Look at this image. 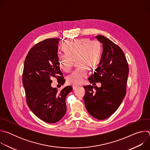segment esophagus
Returning a JSON list of instances; mask_svg holds the SVG:
<instances>
[{
    "mask_svg": "<svg viewBox=\"0 0 150 150\" xmlns=\"http://www.w3.org/2000/svg\"><path fill=\"white\" fill-rule=\"evenodd\" d=\"M77 87H77V86H76V85H73V86H72L73 90H75V89H76Z\"/></svg>",
    "mask_w": 150,
    "mask_h": 150,
    "instance_id": "1",
    "label": "esophagus"
}]
</instances>
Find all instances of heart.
Returning a JSON list of instances; mask_svg holds the SVG:
<instances>
[{"instance_id":"obj_1","label":"heart","mask_w":150,"mask_h":150,"mask_svg":"<svg viewBox=\"0 0 150 150\" xmlns=\"http://www.w3.org/2000/svg\"><path fill=\"white\" fill-rule=\"evenodd\" d=\"M64 49L67 53L59 56V67L64 71L69 72L72 69L74 59L78 57L77 63L79 67L67 76V81L71 85L81 84L88 75V67L93 68L100 60L102 53L100 42L87 38L76 39L67 42Z\"/></svg>"}]
</instances>
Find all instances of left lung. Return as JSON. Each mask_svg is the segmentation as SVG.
<instances>
[{"instance_id": "8db88e82", "label": "left lung", "mask_w": 150, "mask_h": 150, "mask_svg": "<svg viewBox=\"0 0 150 150\" xmlns=\"http://www.w3.org/2000/svg\"><path fill=\"white\" fill-rule=\"evenodd\" d=\"M95 37L103 44V52L98 67L88 81L95 84L100 82L101 86H84L83 101L90 115L104 120L116 112L125 96L129 68L123 52L117 45L104 36Z\"/></svg>"}]
</instances>
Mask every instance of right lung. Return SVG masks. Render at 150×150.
Wrapping results in <instances>:
<instances>
[{"mask_svg": "<svg viewBox=\"0 0 150 150\" xmlns=\"http://www.w3.org/2000/svg\"><path fill=\"white\" fill-rule=\"evenodd\" d=\"M59 38H48L33 46L24 62L23 83L27 103L33 113L49 123L59 121L67 112L66 98L72 87L59 91L51 86L52 78L65 82L60 70L57 54Z\"/></svg>", "mask_w": 150, "mask_h": 150, "instance_id": "add662e5", "label": "right lung"}]
</instances>
